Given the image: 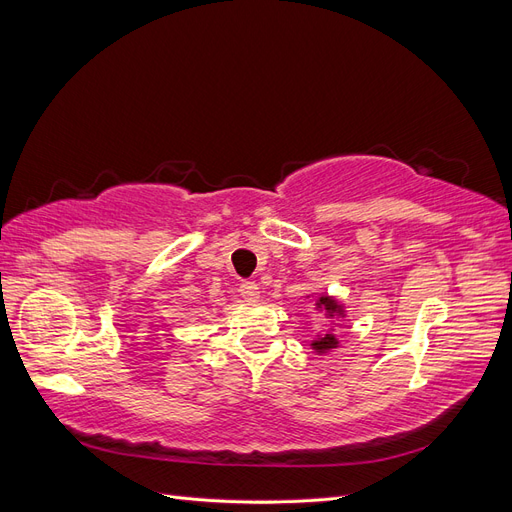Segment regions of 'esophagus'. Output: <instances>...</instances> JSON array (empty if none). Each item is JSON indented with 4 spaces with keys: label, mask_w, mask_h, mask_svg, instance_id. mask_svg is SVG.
Masks as SVG:
<instances>
[{
    "label": "esophagus",
    "mask_w": 512,
    "mask_h": 512,
    "mask_svg": "<svg viewBox=\"0 0 512 512\" xmlns=\"http://www.w3.org/2000/svg\"><path fill=\"white\" fill-rule=\"evenodd\" d=\"M239 294H241V297H243L247 303H256V301L260 299V288H258V284H254V282H243V284L239 286Z\"/></svg>",
    "instance_id": "1"
}]
</instances>
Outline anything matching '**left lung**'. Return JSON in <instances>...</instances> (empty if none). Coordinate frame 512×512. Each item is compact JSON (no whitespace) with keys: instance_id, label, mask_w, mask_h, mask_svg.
I'll use <instances>...</instances> for the list:
<instances>
[{"instance_id":"obj_1","label":"left lung","mask_w":512,"mask_h":512,"mask_svg":"<svg viewBox=\"0 0 512 512\" xmlns=\"http://www.w3.org/2000/svg\"><path fill=\"white\" fill-rule=\"evenodd\" d=\"M314 297V307L316 312H322V316L327 320H337V318H346V309L344 305L339 303L335 297H331V294H307V299ZM312 350L316 354H327L331 350H335L339 346V339L335 335V329L329 327L324 329L322 333H318L314 339H312Z\"/></svg>"}]
</instances>
